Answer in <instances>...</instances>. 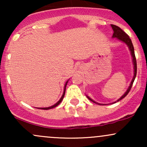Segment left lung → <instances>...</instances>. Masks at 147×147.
Here are the masks:
<instances>
[{
	"label": "left lung",
	"instance_id": "left-lung-1",
	"mask_svg": "<svg viewBox=\"0 0 147 147\" xmlns=\"http://www.w3.org/2000/svg\"><path fill=\"white\" fill-rule=\"evenodd\" d=\"M111 25V27H112L113 30V34L112 38H116L117 39L119 40V41L123 42V43H125V44L128 46V48H129L130 52H131V57H132V61H133V72H134V73H133V77L132 80H131V84H130L128 89L126 90V92H124V95H123L122 97H120V98L118 99L116 102H114L113 103H112V104H114V103L119 102V101H120L121 99L124 98V97H125L126 96L128 95V93L129 92L131 87H132L133 82H134L135 79H136V74H137V63H136V56H135L134 48H133V45L132 41H131V38H129V36H128V35L126 34L123 31V30L121 29L120 28H119V27L117 26V25ZM86 97H87V98L89 99V100H90L91 102L95 103V104H99V105H106V104H99V103L96 102L95 101H94L93 99H91L90 97H88V95H86Z\"/></svg>",
	"mask_w": 147,
	"mask_h": 147
}]
</instances>
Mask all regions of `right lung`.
I'll use <instances>...</instances> for the list:
<instances>
[{
  "mask_svg": "<svg viewBox=\"0 0 147 147\" xmlns=\"http://www.w3.org/2000/svg\"><path fill=\"white\" fill-rule=\"evenodd\" d=\"M68 81H69V79H68V81H67L66 82H65V86H64V89H63V95H62L61 97L59 100L58 102H57L56 103V104H54V105H52V106H49V107H45V108H36V109H43V110H49V109H53V108L56 107V106H58L59 104L60 103L62 102V100H63V97H64V95H65V88H66L67 84H68Z\"/></svg>",
  "mask_w": 147,
  "mask_h": 147,
  "instance_id": "obj_1",
  "label": "right lung"
}]
</instances>
